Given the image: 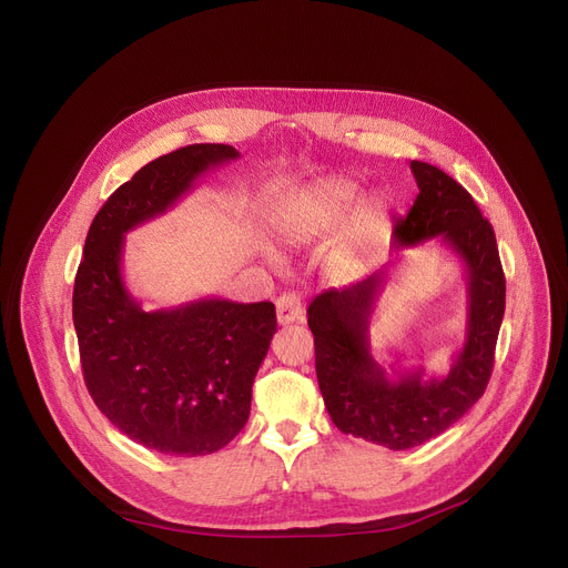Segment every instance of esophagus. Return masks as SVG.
Masks as SVG:
<instances>
[{
    "label": "esophagus",
    "instance_id": "34e87169",
    "mask_svg": "<svg viewBox=\"0 0 568 568\" xmlns=\"http://www.w3.org/2000/svg\"><path fill=\"white\" fill-rule=\"evenodd\" d=\"M276 315H278V323H281V325L300 323V320L304 317L302 300H300L294 292L283 294V297H278V302H276Z\"/></svg>",
    "mask_w": 568,
    "mask_h": 568
}]
</instances>
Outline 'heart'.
Segmentation results:
<instances>
[{
	"label": "heart",
	"mask_w": 568,
	"mask_h": 568,
	"mask_svg": "<svg viewBox=\"0 0 568 568\" xmlns=\"http://www.w3.org/2000/svg\"><path fill=\"white\" fill-rule=\"evenodd\" d=\"M362 204V187L345 179L313 181L287 194L276 213V227L285 241L306 243L329 236L351 223ZM351 255L338 251L334 266H348Z\"/></svg>",
	"instance_id": "b5f03b06"
}]
</instances>
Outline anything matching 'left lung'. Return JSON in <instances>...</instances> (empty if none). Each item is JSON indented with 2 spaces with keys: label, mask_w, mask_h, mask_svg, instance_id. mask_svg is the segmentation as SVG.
Here are the masks:
<instances>
[{
  "label": "left lung",
  "mask_w": 568,
  "mask_h": 568,
  "mask_svg": "<svg viewBox=\"0 0 568 568\" xmlns=\"http://www.w3.org/2000/svg\"><path fill=\"white\" fill-rule=\"evenodd\" d=\"M420 194L392 230L397 248L438 239L459 257L466 276V334L446 376L423 366H389L374 359L368 323L387 283V266L348 287H329L311 302L315 374L332 423L389 450L423 446L450 429L487 387L506 308V278L495 230L474 196L446 171L410 162ZM397 364V362H394Z\"/></svg>",
  "instance_id": "1"
}]
</instances>
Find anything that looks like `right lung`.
Masks as SVG:
<instances>
[{"label":"right lung","instance_id":"1","mask_svg":"<svg viewBox=\"0 0 568 568\" xmlns=\"http://www.w3.org/2000/svg\"><path fill=\"white\" fill-rule=\"evenodd\" d=\"M239 158L225 143H194L141 166L94 215L73 283L90 397L122 434L158 453L211 455L245 427L276 308L206 297L143 311L122 281L125 234Z\"/></svg>","mask_w":568,"mask_h":568}]
</instances>
